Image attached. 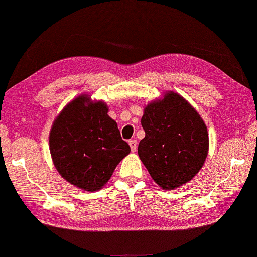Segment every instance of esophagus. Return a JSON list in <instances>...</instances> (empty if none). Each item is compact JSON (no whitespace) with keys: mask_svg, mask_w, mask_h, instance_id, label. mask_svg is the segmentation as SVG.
Returning a JSON list of instances; mask_svg holds the SVG:
<instances>
[{"mask_svg":"<svg viewBox=\"0 0 257 257\" xmlns=\"http://www.w3.org/2000/svg\"><path fill=\"white\" fill-rule=\"evenodd\" d=\"M128 145H130L131 151H132V152H135L136 149H138V143H136V140H130Z\"/></svg>","mask_w":257,"mask_h":257,"instance_id":"esophagus-1","label":"esophagus"}]
</instances>
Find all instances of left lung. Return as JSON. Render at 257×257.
<instances>
[{
	"label": "left lung",
	"mask_w": 257,
	"mask_h": 257,
	"mask_svg": "<svg viewBox=\"0 0 257 257\" xmlns=\"http://www.w3.org/2000/svg\"><path fill=\"white\" fill-rule=\"evenodd\" d=\"M141 124L145 138L139 156L153 181L165 191L179 188L201 171L208 153V133L201 115L175 92L150 102Z\"/></svg>",
	"instance_id": "left-lung-1"
}]
</instances>
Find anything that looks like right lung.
I'll return each instance as SVG.
<instances>
[{
  "instance_id": "obj_1",
  "label": "right lung",
  "mask_w": 257,
  "mask_h": 257,
  "mask_svg": "<svg viewBox=\"0 0 257 257\" xmlns=\"http://www.w3.org/2000/svg\"><path fill=\"white\" fill-rule=\"evenodd\" d=\"M107 112L106 103L81 94L66 104L50 131L55 169L63 179L83 191L101 190L131 152Z\"/></svg>"
}]
</instances>
